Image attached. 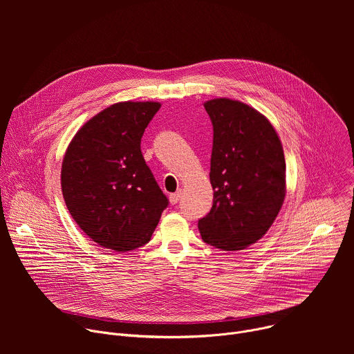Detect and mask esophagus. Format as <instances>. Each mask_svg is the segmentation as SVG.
Instances as JSON below:
<instances>
[{"label":"esophagus","mask_w":354,"mask_h":354,"mask_svg":"<svg viewBox=\"0 0 354 354\" xmlns=\"http://www.w3.org/2000/svg\"><path fill=\"white\" fill-rule=\"evenodd\" d=\"M179 198H180V192H175V193L169 194V201H171L172 205H176L178 201H179Z\"/></svg>","instance_id":"34e87169"}]
</instances>
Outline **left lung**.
Masks as SVG:
<instances>
[{"label": "left lung", "mask_w": 354, "mask_h": 354, "mask_svg": "<svg viewBox=\"0 0 354 354\" xmlns=\"http://www.w3.org/2000/svg\"><path fill=\"white\" fill-rule=\"evenodd\" d=\"M213 124L210 182L213 206L198 220L206 243L239 250L261 239L277 217L286 196V161L269 120L238 100L205 104Z\"/></svg>", "instance_id": "8db88e82"}]
</instances>
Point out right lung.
I'll return each instance as SVG.
<instances>
[{"label":"right lung","mask_w":354,"mask_h":354,"mask_svg":"<svg viewBox=\"0 0 354 354\" xmlns=\"http://www.w3.org/2000/svg\"><path fill=\"white\" fill-rule=\"evenodd\" d=\"M160 108L115 104L88 120L67 148L62 168L67 209L100 246L126 252L145 245L168 207L140 145Z\"/></svg>","instance_id":"1"}]
</instances>
